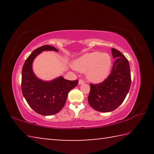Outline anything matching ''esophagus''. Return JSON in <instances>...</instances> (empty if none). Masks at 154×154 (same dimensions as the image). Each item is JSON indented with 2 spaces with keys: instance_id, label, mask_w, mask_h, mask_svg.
Here are the masks:
<instances>
[{
  "instance_id": "1",
  "label": "esophagus",
  "mask_w": 154,
  "mask_h": 154,
  "mask_svg": "<svg viewBox=\"0 0 154 154\" xmlns=\"http://www.w3.org/2000/svg\"><path fill=\"white\" fill-rule=\"evenodd\" d=\"M85 83V82L84 81H83V79H79V85H82V84H83V83Z\"/></svg>"
}]
</instances>
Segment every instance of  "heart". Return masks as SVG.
<instances>
[{"mask_svg": "<svg viewBox=\"0 0 154 154\" xmlns=\"http://www.w3.org/2000/svg\"><path fill=\"white\" fill-rule=\"evenodd\" d=\"M112 65L109 54L94 51L85 54L75 60L72 66L81 72H86V77L90 82L98 83L108 76Z\"/></svg>", "mask_w": 154, "mask_h": 154, "instance_id": "obj_1", "label": "heart"}]
</instances>
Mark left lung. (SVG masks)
Here are the masks:
<instances>
[{"mask_svg": "<svg viewBox=\"0 0 154 154\" xmlns=\"http://www.w3.org/2000/svg\"><path fill=\"white\" fill-rule=\"evenodd\" d=\"M112 56L116 58L110 75L102 83H90L88 100L90 105L100 112L115 110L123 103L131 85L129 62L118 49H111Z\"/></svg>", "mask_w": 154, "mask_h": 154, "instance_id": "left-lung-1", "label": "left lung"}]
</instances>
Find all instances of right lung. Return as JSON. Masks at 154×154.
I'll use <instances>...</instances> for the list:
<instances>
[{
	"mask_svg": "<svg viewBox=\"0 0 154 154\" xmlns=\"http://www.w3.org/2000/svg\"><path fill=\"white\" fill-rule=\"evenodd\" d=\"M43 51H58L48 45L34 50L23 66L21 85L23 96L34 111L43 116H51L63 108L68 94L77 86L78 80H66L60 76L50 82H45L36 77L32 71V62Z\"/></svg>",
	"mask_w": 154,
	"mask_h": 154,
	"instance_id": "obj_1",
	"label": "right lung"
}]
</instances>
